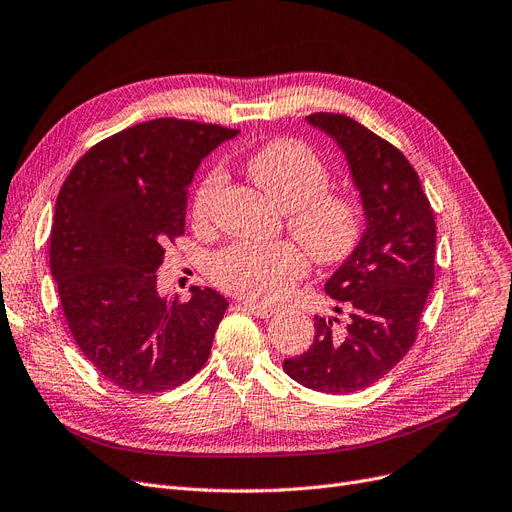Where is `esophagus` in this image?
I'll list each match as a JSON object with an SVG mask.
<instances>
[{"label": "esophagus", "instance_id": "1", "mask_svg": "<svg viewBox=\"0 0 512 512\" xmlns=\"http://www.w3.org/2000/svg\"><path fill=\"white\" fill-rule=\"evenodd\" d=\"M246 312H251V314H255L257 318H268V316H272L274 314V310L272 308H266V306H259V304H253V301H242L240 304Z\"/></svg>", "mask_w": 512, "mask_h": 512}]
</instances>
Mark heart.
<instances>
[{
    "label": "heart",
    "mask_w": 512,
    "mask_h": 512,
    "mask_svg": "<svg viewBox=\"0 0 512 512\" xmlns=\"http://www.w3.org/2000/svg\"><path fill=\"white\" fill-rule=\"evenodd\" d=\"M253 179L285 211L287 232L304 246L316 266H339L358 249L365 234V206L350 189H331V170L316 149L299 139H276L244 162ZM223 175L213 168L192 198V219L208 223L221 194ZM293 242H236L211 259L217 287L238 297L274 304L304 276L308 259Z\"/></svg>",
    "instance_id": "1"
}]
</instances>
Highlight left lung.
<instances>
[{
	"label": "left lung",
	"mask_w": 512,
	"mask_h": 512,
	"mask_svg": "<svg viewBox=\"0 0 512 512\" xmlns=\"http://www.w3.org/2000/svg\"><path fill=\"white\" fill-rule=\"evenodd\" d=\"M308 122L344 149L361 189L367 230L325 285L339 318L314 316V342L282 367L301 386L348 394L384 377L411 350L434 285L437 225L415 168L386 139L342 113Z\"/></svg>",
	"instance_id": "8db88e82"
}]
</instances>
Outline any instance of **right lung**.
I'll return each mask as SVG.
<instances>
[{"instance_id":"add662e5","label":"right lung","mask_w":512,"mask_h":512,"mask_svg":"<svg viewBox=\"0 0 512 512\" xmlns=\"http://www.w3.org/2000/svg\"><path fill=\"white\" fill-rule=\"evenodd\" d=\"M236 128L158 118L116 132L75 162L54 208L50 270L69 331L107 382L130 394L181 386L204 367L227 299L192 287L160 297L164 244L185 234L200 160Z\"/></svg>"}]
</instances>
